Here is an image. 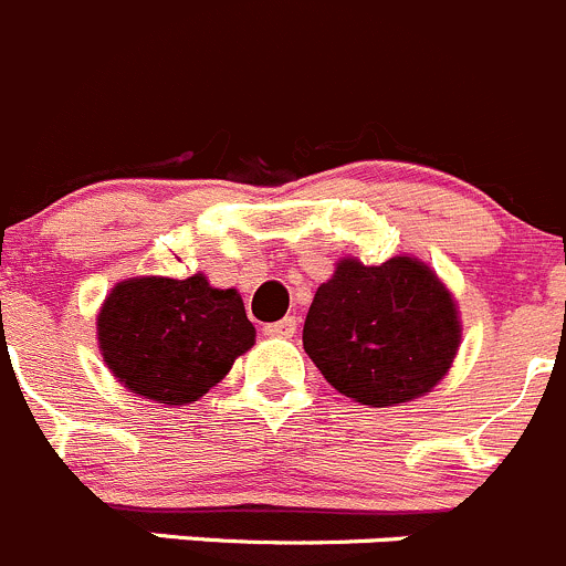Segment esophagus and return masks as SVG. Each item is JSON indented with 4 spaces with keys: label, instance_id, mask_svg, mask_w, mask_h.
<instances>
[{
    "label": "esophagus",
    "instance_id": "1",
    "mask_svg": "<svg viewBox=\"0 0 566 566\" xmlns=\"http://www.w3.org/2000/svg\"><path fill=\"white\" fill-rule=\"evenodd\" d=\"M263 333L274 338H289L297 333V316H286V319L272 322V325H263Z\"/></svg>",
    "mask_w": 566,
    "mask_h": 566
}]
</instances>
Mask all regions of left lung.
<instances>
[{
  "label": "left lung",
  "mask_w": 566,
  "mask_h": 566,
  "mask_svg": "<svg viewBox=\"0 0 566 566\" xmlns=\"http://www.w3.org/2000/svg\"><path fill=\"white\" fill-rule=\"evenodd\" d=\"M461 342L450 292L417 258L364 266L344 258L316 289L303 347L327 384L360 406L386 408L433 389Z\"/></svg>",
  "instance_id": "8db88e82"
}]
</instances>
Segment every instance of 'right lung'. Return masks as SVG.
Returning <instances> with one entry per match:
<instances>
[{"label":"right lung","mask_w":566,"mask_h":566,"mask_svg":"<svg viewBox=\"0 0 566 566\" xmlns=\"http://www.w3.org/2000/svg\"><path fill=\"white\" fill-rule=\"evenodd\" d=\"M96 331L111 373L166 406L199 400L255 344L239 292L213 289L202 274L118 283Z\"/></svg>","instance_id":"right-lung-1"}]
</instances>
